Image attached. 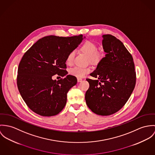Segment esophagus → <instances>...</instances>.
Returning a JSON list of instances; mask_svg holds the SVG:
<instances>
[{
  "mask_svg": "<svg viewBox=\"0 0 155 155\" xmlns=\"http://www.w3.org/2000/svg\"><path fill=\"white\" fill-rule=\"evenodd\" d=\"M82 80H83L82 78H77L78 82H81V81H82Z\"/></svg>",
  "mask_w": 155,
  "mask_h": 155,
  "instance_id": "esophagus-1",
  "label": "esophagus"
}]
</instances>
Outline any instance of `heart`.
<instances>
[{
  "label": "heart",
  "instance_id": "1",
  "mask_svg": "<svg viewBox=\"0 0 155 155\" xmlns=\"http://www.w3.org/2000/svg\"><path fill=\"white\" fill-rule=\"evenodd\" d=\"M80 50L88 56L89 60L91 62H98L101 58V55L97 52L98 48L97 45L92 41H85L81 46ZM75 53L74 51H71L69 52L66 58V62L67 64L71 65L72 64L75 57ZM90 72V69L89 68L81 67H75L69 70L70 74L76 77L77 78H83Z\"/></svg>",
  "mask_w": 155,
  "mask_h": 155
}]
</instances>
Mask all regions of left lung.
<instances>
[{
	"label": "left lung",
	"instance_id": "obj_1",
	"mask_svg": "<svg viewBox=\"0 0 155 155\" xmlns=\"http://www.w3.org/2000/svg\"><path fill=\"white\" fill-rule=\"evenodd\" d=\"M105 56L87 78L90 87L86 104L97 115L107 116L120 110L128 101L136 85L133 58L120 40L110 35H102Z\"/></svg>",
	"mask_w": 155,
	"mask_h": 155
}]
</instances>
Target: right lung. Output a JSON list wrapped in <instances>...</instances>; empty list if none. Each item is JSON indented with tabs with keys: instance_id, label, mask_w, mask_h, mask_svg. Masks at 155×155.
Returning <instances> with one entry per match:
<instances>
[{
	"instance_id": "add662e5",
	"label": "right lung",
	"mask_w": 155,
	"mask_h": 155,
	"mask_svg": "<svg viewBox=\"0 0 155 155\" xmlns=\"http://www.w3.org/2000/svg\"><path fill=\"white\" fill-rule=\"evenodd\" d=\"M83 40L81 35L46 36L24 53L18 69V88L28 107L37 114L52 117L64 108L67 93L77 83L75 76L67 75L66 58ZM55 74L66 76L53 81Z\"/></svg>"
}]
</instances>
